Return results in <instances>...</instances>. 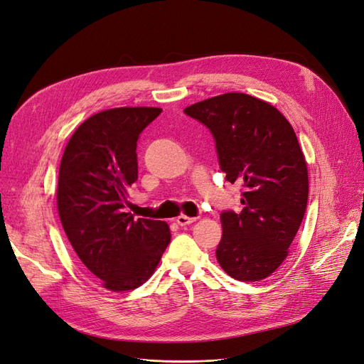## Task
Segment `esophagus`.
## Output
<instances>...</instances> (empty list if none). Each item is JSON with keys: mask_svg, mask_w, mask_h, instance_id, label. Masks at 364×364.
<instances>
[{"mask_svg": "<svg viewBox=\"0 0 364 364\" xmlns=\"http://www.w3.org/2000/svg\"><path fill=\"white\" fill-rule=\"evenodd\" d=\"M196 219L195 218H187V216H178L177 218V223L180 225V226H186V225H191V223H193Z\"/></svg>", "mask_w": 364, "mask_h": 364, "instance_id": "34e87169", "label": "esophagus"}]
</instances>
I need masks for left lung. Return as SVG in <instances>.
Here are the masks:
<instances>
[{"label": "left lung", "mask_w": 364, "mask_h": 364, "mask_svg": "<svg viewBox=\"0 0 364 364\" xmlns=\"http://www.w3.org/2000/svg\"><path fill=\"white\" fill-rule=\"evenodd\" d=\"M216 142L226 181L241 186L243 210L222 211L216 258L241 282L276 272L303 222L309 178L295 132L274 106L243 92H226L186 107Z\"/></svg>", "instance_id": "obj_1"}]
</instances>
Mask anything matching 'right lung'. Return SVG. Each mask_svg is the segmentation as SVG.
I'll use <instances>...</instances> for the list:
<instances>
[{"mask_svg": "<svg viewBox=\"0 0 364 364\" xmlns=\"http://www.w3.org/2000/svg\"><path fill=\"white\" fill-rule=\"evenodd\" d=\"M160 107H115L90 117L67 144L57 204L79 259L106 289L130 291L148 280L171 241L161 220L126 213L138 180L136 142Z\"/></svg>", "mask_w": 364, "mask_h": 364, "instance_id": "obj_1", "label": "right lung"}]
</instances>
